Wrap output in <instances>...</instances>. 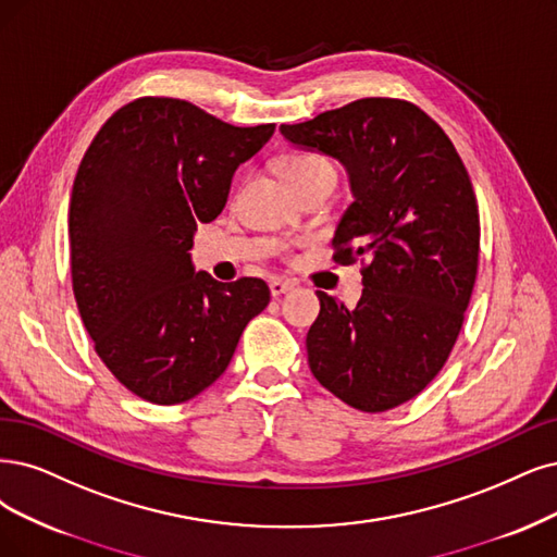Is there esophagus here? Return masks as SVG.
Here are the masks:
<instances>
[{
  "mask_svg": "<svg viewBox=\"0 0 557 557\" xmlns=\"http://www.w3.org/2000/svg\"><path fill=\"white\" fill-rule=\"evenodd\" d=\"M292 289H294V282H289V280H280V277L271 280V296L273 298H280L284 294H289Z\"/></svg>",
  "mask_w": 557,
  "mask_h": 557,
  "instance_id": "obj_1",
  "label": "esophagus"
}]
</instances>
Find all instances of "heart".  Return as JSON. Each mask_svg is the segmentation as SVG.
Wrapping results in <instances>:
<instances>
[{
	"mask_svg": "<svg viewBox=\"0 0 557 557\" xmlns=\"http://www.w3.org/2000/svg\"><path fill=\"white\" fill-rule=\"evenodd\" d=\"M325 172H333V164L314 153H292L282 160V174L292 188H298L300 183Z\"/></svg>",
	"mask_w": 557,
	"mask_h": 557,
	"instance_id": "1",
	"label": "heart"
}]
</instances>
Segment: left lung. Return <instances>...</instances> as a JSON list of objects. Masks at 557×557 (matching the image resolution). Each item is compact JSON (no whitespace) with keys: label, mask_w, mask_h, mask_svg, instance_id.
<instances>
[{"label":"left lung","mask_w":557,"mask_h":557,"mask_svg":"<svg viewBox=\"0 0 557 557\" xmlns=\"http://www.w3.org/2000/svg\"><path fill=\"white\" fill-rule=\"evenodd\" d=\"M280 133L344 164L354 201L335 261H367L356 307L317 292L307 362L344 404L383 413L420 395L459 337L480 257L470 176L438 123L397 98H360Z\"/></svg>","instance_id":"8db88e82"}]
</instances>
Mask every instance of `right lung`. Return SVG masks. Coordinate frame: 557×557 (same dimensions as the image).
<instances>
[{"label":"right lung","mask_w":557,"mask_h":557,"mask_svg":"<svg viewBox=\"0 0 557 557\" xmlns=\"http://www.w3.org/2000/svg\"><path fill=\"white\" fill-rule=\"evenodd\" d=\"M273 133L275 123L238 128L188 100L147 96L116 110L82 158L69 209L73 294L96 354L133 395L172 406L203 393L271 302L259 277L197 273L190 250L238 164Z\"/></svg>","instance_id":"1"}]
</instances>
